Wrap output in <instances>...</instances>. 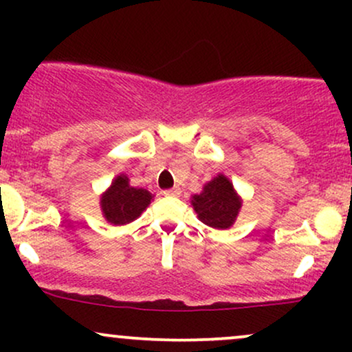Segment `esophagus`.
<instances>
[{"instance_id": "obj_1", "label": "esophagus", "mask_w": 352, "mask_h": 352, "mask_svg": "<svg viewBox=\"0 0 352 352\" xmlns=\"http://www.w3.org/2000/svg\"><path fill=\"white\" fill-rule=\"evenodd\" d=\"M164 195H167V197H179L180 195V188L173 187V188L164 190Z\"/></svg>"}]
</instances>
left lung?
I'll return each instance as SVG.
<instances>
[{
    "label": "left lung",
    "mask_w": 352,
    "mask_h": 352,
    "mask_svg": "<svg viewBox=\"0 0 352 352\" xmlns=\"http://www.w3.org/2000/svg\"><path fill=\"white\" fill-rule=\"evenodd\" d=\"M193 210L201 223L217 230H227L235 223L241 208V199L227 177L218 173L204 190L192 197Z\"/></svg>",
    "instance_id": "1"
}]
</instances>
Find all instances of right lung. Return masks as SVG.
Here are the masks:
<instances>
[{
  "label": "right lung",
  "mask_w": 352,
  "mask_h": 352,
  "mask_svg": "<svg viewBox=\"0 0 352 352\" xmlns=\"http://www.w3.org/2000/svg\"><path fill=\"white\" fill-rule=\"evenodd\" d=\"M151 200L152 193L148 190L132 187L127 175L120 173L100 197V210L109 223L127 225L142 215Z\"/></svg>",
  "instance_id": "right-lung-1"
}]
</instances>
